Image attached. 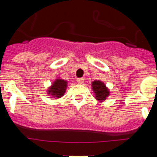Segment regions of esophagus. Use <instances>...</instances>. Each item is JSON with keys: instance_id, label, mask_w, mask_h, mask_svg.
<instances>
[{"instance_id": "34e87169", "label": "esophagus", "mask_w": 157, "mask_h": 157, "mask_svg": "<svg viewBox=\"0 0 157 157\" xmlns=\"http://www.w3.org/2000/svg\"><path fill=\"white\" fill-rule=\"evenodd\" d=\"M83 82H84V79H83V78H78L77 79V82L78 83V84H82Z\"/></svg>"}]
</instances>
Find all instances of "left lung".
Returning <instances> with one entry per match:
<instances>
[{
  "mask_svg": "<svg viewBox=\"0 0 157 157\" xmlns=\"http://www.w3.org/2000/svg\"><path fill=\"white\" fill-rule=\"evenodd\" d=\"M92 90L94 93V98L99 102H104L110 95V91L103 82L94 80L91 82Z\"/></svg>",
  "mask_w": 157,
  "mask_h": 157,
  "instance_id": "1",
  "label": "left lung"
}]
</instances>
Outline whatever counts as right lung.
<instances>
[{"label": "right lung", "instance_id": "1", "mask_svg": "<svg viewBox=\"0 0 157 157\" xmlns=\"http://www.w3.org/2000/svg\"><path fill=\"white\" fill-rule=\"evenodd\" d=\"M67 88V81L58 77L52 82V85L48 88L47 94L50 95L52 98L58 99L64 95Z\"/></svg>", "mask_w": 157, "mask_h": 157}]
</instances>
